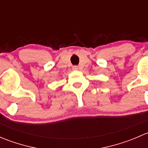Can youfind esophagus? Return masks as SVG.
<instances>
[{"instance_id": "1", "label": "esophagus", "mask_w": 148, "mask_h": 148, "mask_svg": "<svg viewBox=\"0 0 148 148\" xmlns=\"http://www.w3.org/2000/svg\"><path fill=\"white\" fill-rule=\"evenodd\" d=\"M72 69H73V70H77L78 69V66H74Z\"/></svg>"}]
</instances>
